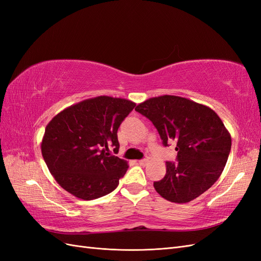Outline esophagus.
<instances>
[{"mask_svg": "<svg viewBox=\"0 0 261 261\" xmlns=\"http://www.w3.org/2000/svg\"><path fill=\"white\" fill-rule=\"evenodd\" d=\"M138 163H139L140 165H143V167H145V165L148 163V159H143V160H139V161H138Z\"/></svg>", "mask_w": 261, "mask_h": 261, "instance_id": "1", "label": "esophagus"}]
</instances>
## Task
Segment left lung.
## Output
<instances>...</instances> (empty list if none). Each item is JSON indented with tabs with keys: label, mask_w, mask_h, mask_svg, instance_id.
<instances>
[{
	"label": "left lung",
	"mask_w": 261,
	"mask_h": 261,
	"mask_svg": "<svg viewBox=\"0 0 261 261\" xmlns=\"http://www.w3.org/2000/svg\"><path fill=\"white\" fill-rule=\"evenodd\" d=\"M135 110L152 122L164 146H176L177 163H165L164 177L153 183L158 194L169 201L185 203L216 183L226 164L232 139L212 109L164 94L141 102Z\"/></svg>",
	"instance_id": "obj_1"
}]
</instances>
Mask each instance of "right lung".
<instances>
[{"label": "right lung", "mask_w": 261, "mask_h": 261, "mask_svg": "<svg viewBox=\"0 0 261 261\" xmlns=\"http://www.w3.org/2000/svg\"><path fill=\"white\" fill-rule=\"evenodd\" d=\"M136 103L123 98L86 99L55 115L41 141L46 167L58 184L80 199L92 200L113 192L128 169L118 151L117 129Z\"/></svg>", "instance_id": "right-lung-1"}]
</instances>
